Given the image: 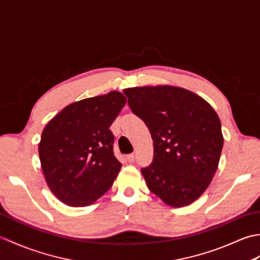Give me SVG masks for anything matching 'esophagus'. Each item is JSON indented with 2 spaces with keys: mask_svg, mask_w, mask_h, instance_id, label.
Masks as SVG:
<instances>
[{
  "mask_svg": "<svg viewBox=\"0 0 260 260\" xmlns=\"http://www.w3.org/2000/svg\"><path fill=\"white\" fill-rule=\"evenodd\" d=\"M126 158H127V161H128L129 163H133L135 161V154L134 153L128 154V155L126 156Z\"/></svg>",
  "mask_w": 260,
  "mask_h": 260,
  "instance_id": "1",
  "label": "esophagus"
}]
</instances>
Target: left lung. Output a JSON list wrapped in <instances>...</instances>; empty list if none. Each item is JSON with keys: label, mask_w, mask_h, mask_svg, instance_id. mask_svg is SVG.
Segmentation results:
<instances>
[{"label": "left lung", "mask_w": 260, "mask_h": 260, "mask_svg": "<svg viewBox=\"0 0 260 260\" xmlns=\"http://www.w3.org/2000/svg\"><path fill=\"white\" fill-rule=\"evenodd\" d=\"M124 93L153 139V162L141 170L148 189L171 207L189 206L218 169L223 137L217 113L179 87H134Z\"/></svg>", "instance_id": "1"}]
</instances>
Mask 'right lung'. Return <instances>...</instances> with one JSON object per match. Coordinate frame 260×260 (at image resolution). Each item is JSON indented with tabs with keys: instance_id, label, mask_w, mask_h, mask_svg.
Segmentation results:
<instances>
[{
	"instance_id": "right-lung-1",
	"label": "right lung",
	"mask_w": 260,
	"mask_h": 260,
	"mask_svg": "<svg viewBox=\"0 0 260 260\" xmlns=\"http://www.w3.org/2000/svg\"><path fill=\"white\" fill-rule=\"evenodd\" d=\"M126 104L121 92L64 107L42 132L39 156L48 186L70 207L90 206L113 185L121 168L109 129Z\"/></svg>"
}]
</instances>
